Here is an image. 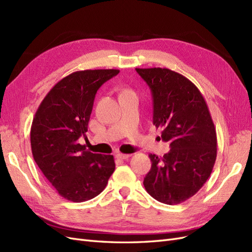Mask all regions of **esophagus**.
Listing matches in <instances>:
<instances>
[{"instance_id":"obj_1","label":"esophagus","mask_w":252,"mask_h":252,"mask_svg":"<svg viewBox=\"0 0 252 252\" xmlns=\"http://www.w3.org/2000/svg\"><path fill=\"white\" fill-rule=\"evenodd\" d=\"M116 157H117V158H119V159H127L129 157H130V155H125V154H118Z\"/></svg>"}]
</instances>
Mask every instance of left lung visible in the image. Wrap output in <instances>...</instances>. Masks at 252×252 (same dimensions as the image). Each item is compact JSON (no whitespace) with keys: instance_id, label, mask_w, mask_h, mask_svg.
<instances>
[{"instance_id":"obj_1","label":"left lung","mask_w":252,"mask_h":252,"mask_svg":"<svg viewBox=\"0 0 252 252\" xmlns=\"http://www.w3.org/2000/svg\"><path fill=\"white\" fill-rule=\"evenodd\" d=\"M154 101V125L170 143L163 158L149 155L144 187L157 201L174 205L193 196L210 177L217 158V132L205 98L184 75L167 68H135Z\"/></svg>"}]
</instances>
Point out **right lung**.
Here are the masks:
<instances>
[{
  "label": "right lung",
  "mask_w": 252,
  "mask_h": 252,
  "mask_svg": "<svg viewBox=\"0 0 252 252\" xmlns=\"http://www.w3.org/2000/svg\"><path fill=\"white\" fill-rule=\"evenodd\" d=\"M118 69L81 70L53 86L37 108L30 130L32 156L53 188L64 199H94L107 185L116 164L113 156L93 154L81 145L96 91Z\"/></svg>",
  "instance_id": "obj_1"
}]
</instances>
